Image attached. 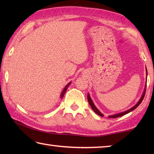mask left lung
Masks as SVG:
<instances>
[{"mask_svg": "<svg viewBox=\"0 0 154 154\" xmlns=\"http://www.w3.org/2000/svg\"><path fill=\"white\" fill-rule=\"evenodd\" d=\"M146 71H147V69H146ZM146 73H148V72H146ZM146 89V88H145L144 92H143V94H142V97H141V99H140V100H139V102H138V103H137L134 106H133V107L131 108V109H130L125 111V112H121V113H119V114H114V115H112V116H110L109 118H112V119H115V118H118V117H120V116H124V115H125V114H128V113H129L130 112H131V111H132L133 110L136 109V108L140 105V104L142 102L143 98H144V97H145ZM87 99H88V102H89V104H90V106H91V108H92V109L94 110V112H95L96 114H97L98 115H99V116H103V114L102 113H101L99 110H98V109H97L95 106H94V104H93V101H92V100H91V97H90L89 94H88V95H87Z\"/></svg>", "mask_w": 154, "mask_h": 154, "instance_id": "obj_1", "label": "left lung"}]
</instances>
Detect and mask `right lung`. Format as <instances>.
<instances>
[{
	"mask_svg": "<svg viewBox=\"0 0 154 154\" xmlns=\"http://www.w3.org/2000/svg\"><path fill=\"white\" fill-rule=\"evenodd\" d=\"M71 84V83H69L65 87V88H64V89H63V91H62V93H61V96H60V97H61V99H63V97H64V94H65V92H66V91H67V87L69 86V85Z\"/></svg>",
	"mask_w": 154,
	"mask_h": 154,
	"instance_id": "add662e5",
	"label": "right lung"
}]
</instances>
